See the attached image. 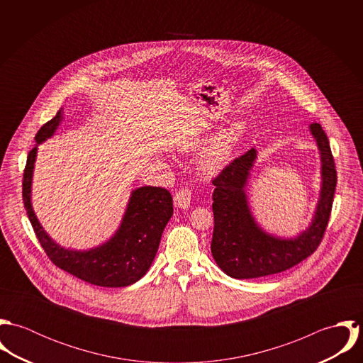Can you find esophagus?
Instances as JSON below:
<instances>
[{"label":"esophagus","instance_id":"obj_1","mask_svg":"<svg viewBox=\"0 0 363 363\" xmlns=\"http://www.w3.org/2000/svg\"><path fill=\"white\" fill-rule=\"evenodd\" d=\"M173 203H174V207L176 208L187 209V208L190 207V203H191V190H190L189 187L180 189V190L174 194Z\"/></svg>","mask_w":363,"mask_h":363}]
</instances>
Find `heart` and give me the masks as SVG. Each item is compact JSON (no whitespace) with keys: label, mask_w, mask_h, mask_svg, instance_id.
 <instances>
[{"label":"heart","mask_w":363,"mask_h":363,"mask_svg":"<svg viewBox=\"0 0 363 363\" xmlns=\"http://www.w3.org/2000/svg\"><path fill=\"white\" fill-rule=\"evenodd\" d=\"M245 125L243 123H233L229 128H226L222 134L215 137L208 147L204 148L201 155L199 157V170L203 176L211 177L222 170V167L226 164L229 156L232 154L236 143L239 141L240 135L243 134ZM204 134H194L190 135L186 141H183L182 148L191 151L199 148L206 141Z\"/></svg>","instance_id":"heart-1"}]
</instances>
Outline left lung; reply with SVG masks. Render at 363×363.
<instances>
[{"instance_id":"left-lung-1","label":"left lung","mask_w":363,"mask_h":363,"mask_svg":"<svg viewBox=\"0 0 363 363\" xmlns=\"http://www.w3.org/2000/svg\"><path fill=\"white\" fill-rule=\"evenodd\" d=\"M321 159V190L311 226L294 239L265 233L256 223L247 203L246 184L257 157L255 148L233 159L212 180L213 233L212 257L232 278L249 279L278 274L313 255L328 225L337 170L328 138L320 124H311Z\"/></svg>"}]
</instances>
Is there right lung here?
Here are the masks:
<instances>
[{"label":"right lung","instance_id":"obj_1","mask_svg":"<svg viewBox=\"0 0 363 363\" xmlns=\"http://www.w3.org/2000/svg\"><path fill=\"white\" fill-rule=\"evenodd\" d=\"M60 108L36 134V145L29 152L23 170L22 197L28 218L48 257L71 275L104 288L128 286L141 279L155 259L166 223L173 213L170 193L162 187H140L131 193L121 225L114 236L91 250H68L57 245L39 223L32 203V176L38 145L50 138L62 120Z\"/></svg>","mask_w":363,"mask_h":363}]
</instances>
